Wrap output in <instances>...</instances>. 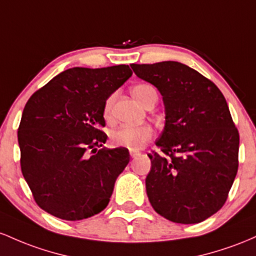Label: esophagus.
<instances>
[{
    "mask_svg": "<svg viewBox=\"0 0 256 256\" xmlns=\"http://www.w3.org/2000/svg\"><path fill=\"white\" fill-rule=\"evenodd\" d=\"M140 154V151H136V150H132L130 151V156L133 157V158H136V156H139Z\"/></svg>",
    "mask_w": 256,
    "mask_h": 256,
    "instance_id": "1",
    "label": "esophagus"
}]
</instances>
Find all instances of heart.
<instances>
[{"instance_id":"obj_1","label":"heart","mask_w":256,"mask_h":256,"mask_svg":"<svg viewBox=\"0 0 256 256\" xmlns=\"http://www.w3.org/2000/svg\"><path fill=\"white\" fill-rule=\"evenodd\" d=\"M152 93H156V90L151 84H146V83H142V84H138L132 88V94L142 105L145 104L148 98ZM111 102H112V99L110 98L105 102L104 114L106 117L110 114ZM151 136L152 129L148 124L122 126V127L114 129L111 133V142H112L114 146H118V148L138 150V148H142L144 144L150 139Z\"/></svg>"}]
</instances>
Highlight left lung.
I'll list each match as a JSON object with an SVG mask.
<instances>
[{"instance_id":"1","label":"left lung","mask_w":256,"mask_h":256,"mask_svg":"<svg viewBox=\"0 0 256 256\" xmlns=\"http://www.w3.org/2000/svg\"><path fill=\"white\" fill-rule=\"evenodd\" d=\"M158 90L164 128L148 154L145 179L152 208L178 224H197L224 206L238 169L240 136L219 88L178 62L130 64Z\"/></svg>"}]
</instances>
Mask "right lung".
<instances>
[{"label":"right lung","mask_w":256,"mask_h":256,"mask_svg":"<svg viewBox=\"0 0 256 256\" xmlns=\"http://www.w3.org/2000/svg\"><path fill=\"white\" fill-rule=\"evenodd\" d=\"M132 74L128 65L68 68L28 100L18 129L20 164L44 212L76 221L108 204L129 151L98 150L108 140L100 127L106 100Z\"/></svg>","instance_id":"add662e5"}]
</instances>
